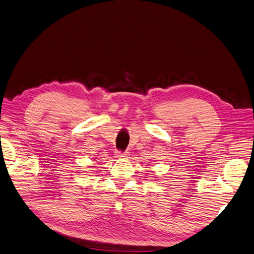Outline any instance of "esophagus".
Segmentation results:
<instances>
[{
	"label": "esophagus",
	"mask_w": 254,
	"mask_h": 254,
	"mask_svg": "<svg viewBox=\"0 0 254 254\" xmlns=\"http://www.w3.org/2000/svg\"><path fill=\"white\" fill-rule=\"evenodd\" d=\"M117 157H118V158H126V157H127V154L125 153V152L118 151V152H117Z\"/></svg>",
	"instance_id": "esophagus-1"
}]
</instances>
